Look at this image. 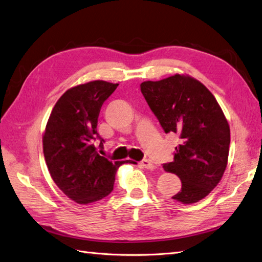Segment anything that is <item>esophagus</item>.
Wrapping results in <instances>:
<instances>
[{
  "label": "esophagus",
  "mask_w": 262,
  "mask_h": 262,
  "mask_svg": "<svg viewBox=\"0 0 262 262\" xmlns=\"http://www.w3.org/2000/svg\"><path fill=\"white\" fill-rule=\"evenodd\" d=\"M140 164H141L142 167H143V168H145V169H150V170H152V169H155V168H156V165L153 164V163L149 160V159H143V160H142L141 162H140Z\"/></svg>",
  "instance_id": "esophagus-1"
}]
</instances>
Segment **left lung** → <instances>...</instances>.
<instances>
[{
    "label": "left lung",
    "mask_w": 262,
    "mask_h": 262,
    "mask_svg": "<svg viewBox=\"0 0 262 262\" xmlns=\"http://www.w3.org/2000/svg\"><path fill=\"white\" fill-rule=\"evenodd\" d=\"M140 88L163 131L180 138L173 161L163 164L182 183L172 199L198 202L214 189L227 167L230 127L225 114L213 94L190 76L145 81Z\"/></svg>",
    "instance_id": "8db88e82"
}]
</instances>
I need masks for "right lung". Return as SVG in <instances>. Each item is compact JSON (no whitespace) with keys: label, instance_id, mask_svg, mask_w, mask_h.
<instances>
[{"label":"right lung","instance_id":"add662e5","mask_svg":"<svg viewBox=\"0 0 262 262\" xmlns=\"http://www.w3.org/2000/svg\"><path fill=\"white\" fill-rule=\"evenodd\" d=\"M118 85L98 80L70 89L55 103L47 123L43 153L50 174L63 193L81 205L109 195L116 172L124 163L100 156L93 143L97 139L99 146L104 142L97 131L98 118Z\"/></svg>","mask_w":262,"mask_h":262}]
</instances>
